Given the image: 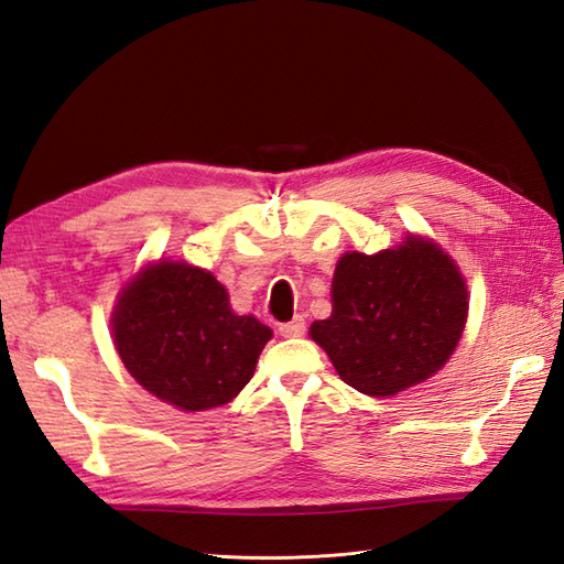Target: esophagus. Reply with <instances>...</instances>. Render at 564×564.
Listing matches in <instances>:
<instances>
[{"label":"esophagus","mask_w":564,"mask_h":564,"mask_svg":"<svg viewBox=\"0 0 564 564\" xmlns=\"http://www.w3.org/2000/svg\"><path fill=\"white\" fill-rule=\"evenodd\" d=\"M305 334V319L301 315H296L292 322L280 324V336L292 338V336H303Z\"/></svg>","instance_id":"1"}]
</instances>
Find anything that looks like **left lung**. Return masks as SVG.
<instances>
[{
	"instance_id": "left-lung-1",
	"label": "left lung",
	"mask_w": 564,
	"mask_h": 564,
	"mask_svg": "<svg viewBox=\"0 0 564 564\" xmlns=\"http://www.w3.org/2000/svg\"><path fill=\"white\" fill-rule=\"evenodd\" d=\"M468 317L466 280L429 237L340 256L332 315L311 324L338 377L371 398L412 388L445 367Z\"/></svg>"
}]
</instances>
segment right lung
Here are the masks:
<instances>
[{
    "mask_svg": "<svg viewBox=\"0 0 564 564\" xmlns=\"http://www.w3.org/2000/svg\"><path fill=\"white\" fill-rule=\"evenodd\" d=\"M270 336L253 315L232 313L212 272L181 261L143 268L112 313L115 348L131 377L183 412L230 402Z\"/></svg>",
    "mask_w": 564,
    "mask_h": 564,
    "instance_id": "right-lung-1",
    "label": "right lung"
}]
</instances>
